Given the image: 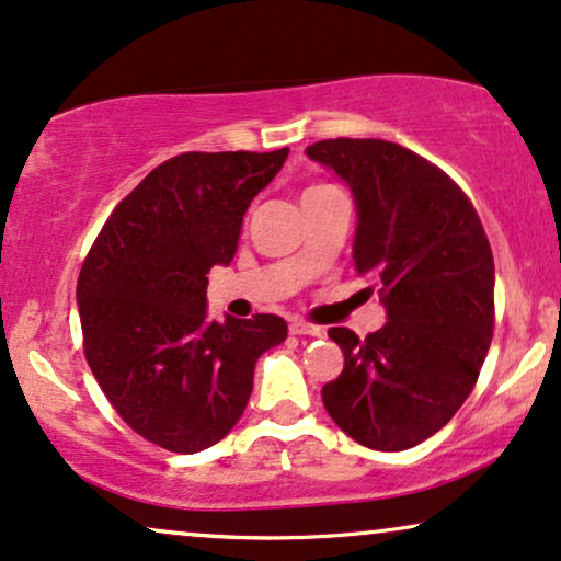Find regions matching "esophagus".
Wrapping results in <instances>:
<instances>
[{
	"label": "esophagus",
	"instance_id": "1",
	"mask_svg": "<svg viewBox=\"0 0 561 561\" xmlns=\"http://www.w3.org/2000/svg\"><path fill=\"white\" fill-rule=\"evenodd\" d=\"M289 331H293L295 336H323L321 325L305 323V321H293V323H289Z\"/></svg>",
	"mask_w": 561,
	"mask_h": 561
}]
</instances>
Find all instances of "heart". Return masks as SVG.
<instances>
[{
    "mask_svg": "<svg viewBox=\"0 0 561 561\" xmlns=\"http://www.w3.org/2000/svg\"><path fill=\"white\" fill-rule=\"evenodd\" d=\"M313 188H321V186H313ZM308 191H310V188H308Z\"/></svg>",
    "mask_w": 561,
    "mask_h": 561,
    "instance_id": "heart-1",
    "label": "heart"
}]
</instances>
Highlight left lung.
I'll use <instances>...</instances> for the list:
<instances>
[{"label": "left lung", "mask_w": 561, "mask_h": 561, "mask_svg": "<svg viewBox=\"0 0 561 561\" xmlns=\"http://www.w3.org/2000/svg\"><path fill=\"white\" fill-rule=\"evenodd\" d=\"M305 154L350 186L354 268L370 276L388 316L365 339L329 329L344 370L323 386V407L365 448H414L463 407L492 344L486 232L469 196L407 147L342 137Z\"/></svg>", "instance_id": "obj_1"}]
</instances>
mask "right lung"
Listing matches in <instances>:
<instances>
[{
    "mask_svg": "<svg viewBox=\"0 0 561 561\" xmlns=\"http://www.w3.org/2000/svg\"><path fill=\"white\" fill-rule=\"evenodd\" d=\"M276 152H183L111 211L77 279L84 357L134 432L173 453L215 445L243 416L259 357L287 339L279 316L207 318V274L238 251Z\"/></svg>",
    "mask_w": 561,
    "mask_h": 561,
    "instance_id": "add662e5",
    "label": "right lung"
}]
</instances>
